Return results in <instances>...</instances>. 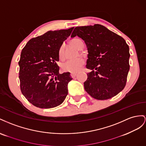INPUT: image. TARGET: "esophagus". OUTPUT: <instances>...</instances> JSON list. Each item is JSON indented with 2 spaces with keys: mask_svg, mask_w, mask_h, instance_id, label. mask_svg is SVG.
Instances as JSON below:
<instances>
[{
  "mask_svg": "<svg viewBox=\"0 0 146 146\" xmlns=\"http://www.w3.org/2000/svg\"><path fill=\"white\" fill-rule=\"evenodd\" d=\"M76 75H77V73H72L70 74V76H72L73 78H75Z\"/></svg>",
  "mask_w": 146,
  "mask_h": 146,
  "instance_id": "obj_1",
  "label": "esophagus"
}]
</instances>
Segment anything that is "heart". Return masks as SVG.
Segmentation results:
<instances>
[{
	"instance_id": "obj_1",
	"label": "heart",
	"mask_w": 146,
	"mask_h": 146,
	"mask_svg": "<svg viewBox=\"0 0 146 146\" xmlns=\"http://www.w3.org/2000/svg\"><path fill=\"white\" fill-rule=\"evenodd\" d=\"M70 45L75 47L78 49H81L84 46V43L80 38H73L69 41ZM59 57L60 59L64 58V47L63 46H60L59 50ZM84 64V60L82 57H79L75 59L69 60L65 62L61 65V69L64 72L75 73L81 69L82 66Z\"/></svg>"
}]
</instances>
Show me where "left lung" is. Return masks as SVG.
<instances>
[{
    "label": "left lung",
    "mask_w": 146,
    "mask_h": 146,
    "mask_svg": "<svg viewBox=\"0 0 146 146\" xmlns=\"http://www.w3.org/2000/svg\"><path fill=\"white\" fill-rule=\"evenodd\" d=\"M88 49L86 68L92 70L84 82L85 90L99 100L117 95L126 85L129 65L128 45L122 36L100 24L74 28Z\"/></svg>",
    "instance_id": "1"
}]
</instances>
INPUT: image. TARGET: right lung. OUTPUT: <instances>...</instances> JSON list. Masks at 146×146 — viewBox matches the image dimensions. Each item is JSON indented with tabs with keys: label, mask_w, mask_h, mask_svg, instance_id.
<instances>
[{
	"label": "right lung",
	"mask_w": 146,
	"mask_h": 146,
	"mask_svg": "<svg viewBox=\"0 0 146 146\" xmlns=\"http://www.w3.org/2000/svg\"><path fill=\"white\" fill-rule=\"evenodd\" d=\"M74 27L48 31L29 40L21 53L19 78L24 96L33 105L52 108L63 103L72 80L69 72L59 74V50Z\"/></svg>",
	"instance_id": "obj_1"
}]
</instances>
